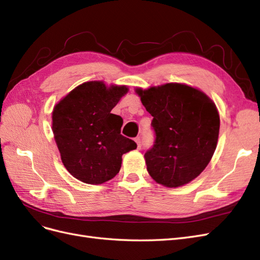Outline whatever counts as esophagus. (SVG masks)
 <instances>
[{
    "mask_svg": "<svg viewBox=\"0 0 260 260\" xmlns=\"http://www.w3.org/2000/svg\"><path fill=\"white\" fill-rule=\"evenodd\" d=\"M135 141H136V143L138 145V148H141V139L140 138H136Z\"/></svg>",
    "mask_w": 260,
    "mask_h": 260,
    "instance_id": "1",
    "label": "esophagus"
}]
</instances>
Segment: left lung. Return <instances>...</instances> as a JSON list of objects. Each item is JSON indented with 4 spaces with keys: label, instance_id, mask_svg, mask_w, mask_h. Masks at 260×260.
I'll return each instance as SVG.
<instances>
[{
    "label": "left lung",
    "instance_id": "left-lung-1",
    "mask_svg": "<svg viewBox=\"0 0 260 260\" xmlns=\"http://www.w3.org/2000/svg\"><path fill=\"white\" fill-rule=\"evenodd\" d=\"M137 93L153 116L155 142L144 154L149 176L167 187L191 182L206 168L217 146L220 118L215 103L181 83Z\"/></svg>",
    "mask_w": 260,
    "mask_h": 260
}]
</instances>
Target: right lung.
Returning <instances> with one entry per match:
<instances>
[{"mask_svg": "<svg viewBox=\"0 0 260 260\" xmlns=\"http://www.w3.org/2000/svg\"><path fill=\"white\" fill-rule=\"evenodd\" d=\"M127 92L125 85L107 88L102 81L84 82L53 109L52 130L61 161L84 183L113 179L122 155L137 148L135 141L120 135L122 118L111 113Z\"/></svg>", "mask_w": 260, "mask_h": 260, "instance_id": "obj_1", "label": "right lung"}]
</instances>
